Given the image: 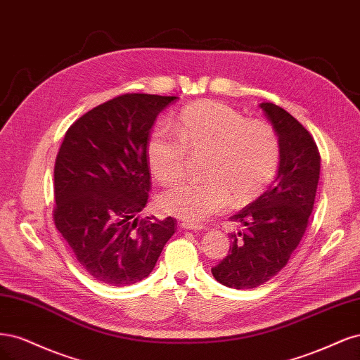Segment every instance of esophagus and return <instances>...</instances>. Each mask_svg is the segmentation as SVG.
Here are the masks:
<instances>
[{"label":"esophagus","instance_id":"esophagus-1","mask_svg":"<svg viewBox=\"0 0 360 360\" xmlns=\"http://www.w3.org/2000/svg\"><path fill=\"white\" fill-rule=\"evenodd\" d=\"M181 227L185 230H203L205 226L203 224H195V223H190V221H182Z\"/></svg>","mask_w":360,"mask_h":360}]
</instances>
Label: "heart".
I'll list each match as a JSON object with an SVG mask.
<instances>
[{
    "label": "heart",
    "instance_id": "heart-1",
    "mask_svg": "<svg viewBox=\"0 0 360 360\" xmlns=\"http://www.w3.org/2000/svg\"><path fill=\"white\" fill-rule=\"evenodd\" d=\"M176 133L155 127L146 142V161L155 179L179 182L190 154H205L199 182H185L165 191L158 203L166 214L184 221L202 223L223 211L230 199L240 203L262 193L280 166V141L272 127L248 121L221 101L203 100L184 108Z\"/></svg>",
    "mask_w": 360,
    "mask_h": 360
}]
</instances>
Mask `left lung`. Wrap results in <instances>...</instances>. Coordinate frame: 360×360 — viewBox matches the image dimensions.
<instances>
[{
	"instance_id": "8db88e82",
	"label": "left lung",
	"mask_w": 360,
	"mask_h": 360,
	"mask_svg": "<svg viewBox=\"0 0 360 360\" xmlns=\"http://www.w3.org/2000/svg\"><path fill=\"white\" fill-rule=\"evenodd\" d=\"M260 108L280 141V167L269 190L230 217L239 229L229 233V254L211 271L231 288H256L284 268L305 235L320 178L321 158L309 131L274 103Z\"/></svg>"
}]
</instances>
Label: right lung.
<instances>
[{
    "mask_svg": "<svg viewBox=\"0 0 360 360\" xmlns=\"http://www.w3.org/2000/svg\"><path fill=\"white\" fill-rule=\"evenodd\" d=\"M178 97L122 94L67 130L53 169V223L97 281L130 285L146 278L176 230L167 217L139 219L150 191L146 142Z\"/></svg>",
    "mask_w": 360,
    "mask_h": 360,
    "instance_id": "right-lung-1",
    "label": "right lung"
}]
</instances>
